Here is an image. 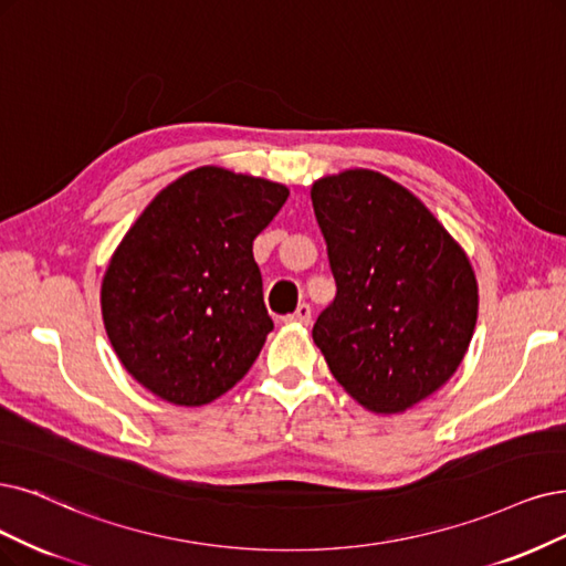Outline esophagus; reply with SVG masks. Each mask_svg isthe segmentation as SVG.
Segmentation results:
<instances>
[{"label":"esophagus","mask_w":566,"mask_h":566,"mask_svg":"<svg viewBox=\"0 0 566 566\" xmlns=\"http://www.w3.org/2000/svg\"><path fill=\"white\" fill-rule=\"evenodd\" d=\"M310 319H312V310H310L307 303H301V305L296 307L294 315H286V317H284L286 324H298V326H307Z\"/></svg>","instance_id":"34e87169"}]
</instances>
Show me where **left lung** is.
I'll return each mask as SVG.
<instances>
[{
    "label": "left lung",
    "instance_id": "left-lung-1",
    "mask_svg": "<svg viewBox=\"0 0 566 566\" xmlns=\"http://www.w3.org/2000/svg\"><path fill=\"white\" fill-rule=\"evenodd\" d=\"M338 294L312 340L343 389L373 412H403L462 364L478 319L467 251L394 179L354 167L312 184Z\"/></svg>",
    "mask_w": 566,
    "mask_h": 566
}]
</instances>
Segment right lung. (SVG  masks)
Here are the masks:
<instances>
[{
  "instance_id": "obj_1",
  "label": "right lung",
  "mask_w": 566,
  "mask_h": 566,
  "mask_svg": "<svg viewBox=\"0 0 566 566\" xmlns=\"http://www.w3.org/2000/svg\"><path fill=\"white\" fill-rule=\"evenodd\" d=\"M289 188L226 167L186 172L146 205L102 277L118 361L158 399L205 406L235 387L272 331L254 240Z\"/></svg>"
}]
</instances>
